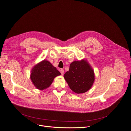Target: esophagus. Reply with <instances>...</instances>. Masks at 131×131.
Wrapping results in <instances>:
<instances>
[{"mask_svg":"<svg viewBox=\"0 0 131 131\" xmlns=\"http://www.w3.org/2000/svg\"><path fill=\"white\" fill-rule=\"evenodd\" d=\"M60 72H61L62 75H63V74H64V70H63V69H61L60 70Z\"/></svg>","mask_w":131,"mask_h":131,"instance_id":"esophagus-1","label":"esophagus"}]
</instances>
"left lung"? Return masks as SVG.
I'll list each match as a JSON object with an SVG mask.
<instances>
[{"label":"left lung","mask_w":131,"mask_h":131,"mask_svg":"<svg viewBox=\"0 0 131 131\" xmlns=\"http://www.w3.org/2000/svg\"><path fill=\"white\" fill-rule=\"evenodd\" d=\"M64 78L70 89L76 93H85L89 91L94 81V73L92 67L85 59L71 63L69 70Z\"/></svg>","instance_id":"obj_1"}]
</instances>
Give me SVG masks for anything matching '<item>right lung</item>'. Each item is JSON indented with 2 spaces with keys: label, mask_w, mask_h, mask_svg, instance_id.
I'll return each mask as SVG.
<instances>
[{
  "label": "right lung",
  "mask_w": 131,
  "mask_h": 131,
  "mask_svg": "<svg viewBox=\"0 0 131 131\" xmlns=\"http://www.w3.org/2000/svg\"><path fill=\"white\" fill-rule=\"evenodd\" d=\"M61 74L46 60H43L34 66L31 70L30 79L35 88L39 90L48 88L55 77Z\"/></svg>",
  "instance_id": "1"
}]
</instances>
